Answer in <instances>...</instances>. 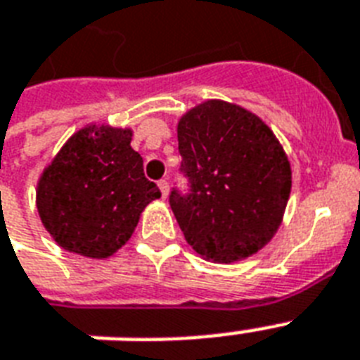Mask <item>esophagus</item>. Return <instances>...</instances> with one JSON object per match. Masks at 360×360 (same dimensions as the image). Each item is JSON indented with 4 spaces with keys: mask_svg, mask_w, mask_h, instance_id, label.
<instances>
[{
    "mask_svg": "<svg viewBox=\"0 0 360 360\" xmlns=\"http://www.w3.org/2000/svg\"><path fill=\"white\" fill-rule=\"evenodd\" d=\"M158 188H160V192H162V198L166 200V198H168V192H169L168 181H166V179L158 181Z\"/></svg>",
    "mask_w": 360,
    "mask_h": 360,
    "instance_id": "esophagus-1",
    "label": "esophagus"
}]
</instances>
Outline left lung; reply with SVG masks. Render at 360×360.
Returning <instances> with one entry per match:
<instances>
[{"label": "left lung", "mask_w": 360, "mask_h": 360, "mask_svg": "<svg viewBox=\"0 0 360 360\" xmlns=\"http://www.w3.org/2000/svg\"><path fill=\"white\" fill-rule=\"evenodd\" d=\"M181 172L191 194L169 205L196 254L233 263L262 250L278 231L291 192V166L273 130L237 104L211 98L177 123Z\"/></svg>", "instance_id": "left-lung-1"}]
</instances>
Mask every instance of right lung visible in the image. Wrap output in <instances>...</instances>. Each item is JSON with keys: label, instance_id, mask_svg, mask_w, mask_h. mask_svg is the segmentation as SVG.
<instances>
[{"label": "right lung", "instance_id": "add662e5", "mask_svg": "<svg viewBox=\"0 0 360 360\" xmlns=\"http://www.w3.org/2000/svg\"><path fill=\"white\" fill-rule=\"evenodd\" d=\"M130 140V129L87 124L44 168L37 211L61 248L93 259L110 257L134 233L141 211L160 198Z\"/></svg>", "mask_w": 360, "mask_h": 360}]
</instances>
